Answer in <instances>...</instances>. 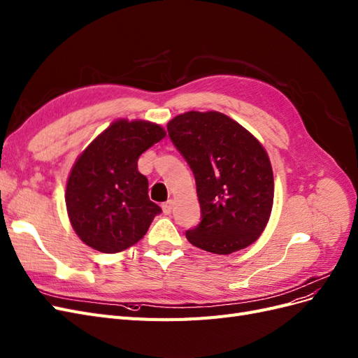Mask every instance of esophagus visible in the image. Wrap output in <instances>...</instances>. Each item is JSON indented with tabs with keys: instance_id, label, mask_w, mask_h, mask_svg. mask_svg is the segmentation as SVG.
Here are the masks:
<instances>
[{
	"instance_id": "1",
	"label": "esophagus",
	"mask_w": 358,
	"mask_h": 358,
	"mask_svg": "<svg viewBox=\"0 0 358 358\" xmlns=\"http://www.w3.org/2000/svg\"><path fill=\"white\" fill-rule=\"evenodd\" d=\"M172 208H174V201L172 199H169V201H166L164 205H162V210H164V214H166V215H169L171 213H172Z\"/></svg>"
}]
</instances>
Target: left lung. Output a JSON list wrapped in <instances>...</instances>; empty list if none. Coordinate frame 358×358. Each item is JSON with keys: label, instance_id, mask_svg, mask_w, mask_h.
Listing matches in <instances>:
<instances>
[{"label": "left lung", "instance_id": "obj_1", "mask_svg": "<svg viewBox=\"0 0 358 358\" xmlns=\"http://www.w3.org/2000/svg\"><path fill=\"white\" fill-rule=\"evenodd\" d=\"M172 144L190 166L201 222L186 230L194 247L230 255L251 245L266 227L273 203L268 153L222 113L189 111L168 123Z\"/></svg>", "mask_w": 358, "mask_h": 358}]
</instances>
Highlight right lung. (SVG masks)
I'll return each instance as SVG.
<instances>
[{
  "label": "right lung",
  "mask_w": 358,
  "mask_h": 358,
  "mask_svg": "<svg viewBox=\"0 0 358 358\" xmlns=\"http://www.w3.org/2000/svg\"><path fill=\"white\" fill-rule=\"evenodd\" d=\"M159 124L117 120L80 155L66 182L71 226L86 245L119 252L140 241L162 213L148 198L138 159L165 138Z\"/></svg>",
  "instance_id": "1"
}]
</instances>
